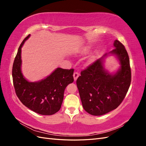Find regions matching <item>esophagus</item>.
I'll return each mask as SVG.
<instances>
[{"label":"esophagus","mask_w":146,"mask_h":146,"mask_svg":"<svg viewBox=\"0 0 146 146\" xmlns=\"http://www.w3.org/2000/svg\"><path fill=\"white\" fill-rule=\"evenodd\" d=\"M74 80L75 81H76L77 80V78L78 77V76H79V74L77 72H74Z\"/></svg>","instance_id":"esophagus-1"}]
</instances>
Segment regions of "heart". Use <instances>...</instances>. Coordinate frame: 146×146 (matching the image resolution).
Wrapping results in <instances>:
<instances>
[{"label": "heart", "instance_id": "obj_1", "mask_svg": "<svg viewBox=\"0 0 146 146\" xmlns=\"http://www.w3.org/2000/svg\"><path fill=\"white\" fill-rule=\"evenodd\" d=\"M95 59H96V54H93L90 57L89 61L90 63H91V62H92V61H94L95 60Z\"/></svg>", "mask_w": 146, "mask_h": 146}]
</instances>
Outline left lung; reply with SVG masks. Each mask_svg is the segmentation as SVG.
<instances>
[{"mask_svg": "<svg viewBox=\"0 0 146 146\" xmlns=\"http://www.w3.org/2000/svg\"><path fill=\"white\" fill-rule=\"evenodd\" d=\"M113 45V50L83 70L76 82L83 107L91 115H104L117 108L130 85L129 55L120 41L115 40ZM110 54L115 55L121 64L113 74L103 67L104 58Z\"/></svg>", "mask_w": 146, "mask_h": 146, "instance_id": "obj_1", "label": "left lung"}]
</instances>
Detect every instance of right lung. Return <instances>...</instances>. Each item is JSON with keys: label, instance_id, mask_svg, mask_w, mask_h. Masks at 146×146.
<instances>
[{"label": "right lung", "instance_id": "1", "mask_svg": "<svg viewBox=\"0 0 146 146\" xmlns=\"http://www.w3.org/2000/svg\"><path fill=\"white\" fill-rule=\"evenodd\" d=\"M30 36L22 42L15 58L12 69L13 85L17 98L25 107L42 115H52L61 108L65 88L74 82V69L58 68L41 81H27L21 72V48Z\"/></svg>", "mask_w": 146, "mask_h": 146}]
</instances>
